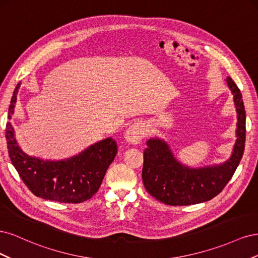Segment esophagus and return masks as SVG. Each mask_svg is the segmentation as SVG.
Segmentation results:
<instances>
[{
  "instance_id": "esophagus-1",
  "label": "esophagus",
  "mask_w": 258,
  "mask_h": 258,
  "mask_svg": "<svg viewBox=\"0 0 258 258\" xmlns=\"http://www.w3.org/2000/svg\"><path fill=\"white\" fill-rule=\"evenodd\" d=\"M146 134L147 128L145 123L143 121H136L131 126H129L126 131V135H124V138H126L128 142L132 144H138L146 137Z\"/></svg>"
}]
</instances>
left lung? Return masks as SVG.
I'll list each match as a JSON object with an SVG mask.
<instances>
[{
	"mask_svg": "<svg viewBox=\"0 0 258 258\" xmlns=\"http://www.w3.org/2000/svg\"><path fill=\"white\" fill-rule=\"evenodd\" d=\"M238 113L237 142L233 153L221 166L190 169L177 162L168 145L158 139L147 141L142 179L147 192L169 206L201 204L217 196L230 181L245 145V110L238 86L227 79Z\"/></svg>",
	"mask_w": 258,
	"mask_h": 258,
	"instance_id": "left-lung-1",
	"label": "left lung"
}]
</instances>
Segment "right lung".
<instances>
[{
  "label": "right lung",
  "instance_id": "right-lung-1",
  "mask_svg": "<svg viewBox=\"0 0 258 258\" xmlns=\"http://www.w3.org/2000/svg\"><path fill=\"white\" fill-rule=\"evenodd\" d=\"M20 83L14 90L9 119L14 114ZM9 155L23 183L35 196L46 200L81 204L95 195L103 181L107 168L117 154L115 140L108 138L91 145L73 158L47 161L30 157L21 151L11 122L6 123Z\"/></svg>",
  "mask_w": 258,
  "mask_h": 258
}]
</instances>
